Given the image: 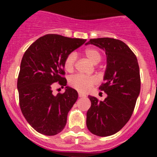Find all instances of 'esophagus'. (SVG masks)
<instances>
[{
	"mask_svg": "<svg viewBox=\"0 0 157 157\" xmlns=\"http://www.w3.org/2000/svg\"><path fill=\"white\" fill-rule=\"evenodd\" d=\"M79 97H80V98H85V97H86V95H85V94H83L79 93Z\"/></svg>",
	"mask_w": 157,
	"mask_h": 157,
	"instance_id": "esophagus-1",
	"label": "esophagus"
}]
</instances>
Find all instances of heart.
I'll return each mask as SVG.
<instances>
[{
  "mask_svg": "<svg viewBox=\"0 0 157 157\" xmlns=\"http://www.w3.org/2000/svg\"><path fill=\"white\" fill-rule=\"evenodd\" d=\"M85 54L94 64L98 63L102 59V54L95 48L86 49L85 50ZM76 59H77V55L75 52H71L67 55L63 63L64 68L66 71H71L73 70ZM96 83H97V79L94 76H86L81 74L74 75L69 80V84L71 85V86L82 93L87 92Z\"/></svg>",
  "mask_w": 157,
  "mask_h": 157,
  "instance_id": "1",
  "label": "heart"
}]
</instances>
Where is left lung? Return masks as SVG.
Masks as SVG:
<instances>
[{"instance_id":"8db88e82","label":"left lung","mask_w":157,"mask_h":157,"mask_svg":"<svg viewBox=\"0 0 157 157\" xmlns=\"http://www.w3.org/2000/svg\"><path fill=\"white\" fill-rule=\"evenodd\" d=\"M105 50L107 69L99 90L107 94L104 101L89 95L91 107L86 114V125L92 134L101 137L116 134L130 119L140 93V73L136 55L129 46L114 38L90 39Z\"/></svg>"}]
</instances>
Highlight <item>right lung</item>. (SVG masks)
Returning <instances> with one entry per match:
<instances>
[{"label": "right lung", "instance_id": "right-lung-1", "mask_svg": "<svg viewBox=\"0 0 157 157\" xmlns=\"http://www.w3.org/2000/svg\"><path fill=\"white\" fill-rule=\"evenodd\" d=\"M86 41L47 34L38 38L23 54L17 83L19 106L27 121L38 133L55 135L66 125L67 113L78 93L67 86L64 93L54 96L52 86L55 82L66 86L64 59Z\"/></svg>", "mask_w": 157, "mask_h": 157}]
</instances>
